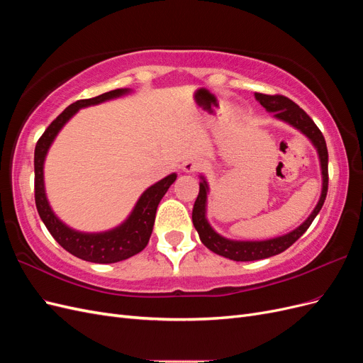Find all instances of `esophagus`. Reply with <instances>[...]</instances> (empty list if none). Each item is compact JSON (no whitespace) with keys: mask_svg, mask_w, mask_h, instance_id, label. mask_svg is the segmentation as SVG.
I'll use <instances>...</instances> for the list:
<instances>
[{"mask_svg":"<svg viewBox=\"0 0 363 363\" xmlns=\"http://www.w3.org/2000/svg\"><path fill=\"white\" fill-rule=\"evenodd\" d=\"M201 168H203V163L200 160H195V159H189L183 163V171L186 174H194L196 171H200Z\"/></svg>","mask_w":363,"mask_h":363,"instance_id":"esophagus-1","label":"esophagus"}]
</instances>
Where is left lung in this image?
I'll return each instance as SVG.
<instances>
[{"label":"left lung","mask_w":363,"mask_h":363,"mask_svg":"<svg viewBox=\"0 0 363 363\" xmlns=\"http://www.w3.org/2000/svg\"><path fill=\"white\" fill-rule=\"evenodd\" d=\"M255 98L260 103L262 107H265V111L271 113L274 118L283 121V123L289 124L295 130H298L307 139L311 140V144L316 150L318 159H320V167H321V195L320 200H318L316 206L311 215L306 218L298 227L294 228L292 232L276 236L271 239H263V240H238V239H230L223 235H219L216 230L207 221V195L211 188H208L207 179L201 174L200 175V192L196 196L194 211H192V223L201 242L216 255L227 257L230 260L236 262H251V260H260L267 259L271 256L280 255L286 248H289L296 239H298L315 219V216L320 213L321 207L325 201L327 188H328V152L325 139L323 133L315 125L311 116L307 115L303 108H300L289 98L283 95H265V94H255Z\"/></svg>","instance_id":"obj_1"}]
</instances>
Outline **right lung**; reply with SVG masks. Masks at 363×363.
I'll return each mask as SVG.
<instances>
[{
  "label": "right lung",
  "mask_w": 363,
  "mask_h": 363,
  "mask_svg": "<svg viewBox=\"0 0 363 363\" xmlns=\"http://www.w3.org/2000/svg\"><path fill=\"white\" fill-rule=\"evenodd\" d=\"M130 92L131 89L124 87V89H115L89 98V100H80L72 103L43 131V135L38 140L35 148V200L39 216L48 228L51 236L65 250L71 252L72 256L83 259L86 262L115 263L135 256L144 250L152 233L157 206L163 199V195L169 189V186L177 179V174L172 172L157 183L151 184L150 188L142 192L133 211L130 212L124 221L111 230H106V232H80V230H75L65 224L54 213L47 199L45 180H43V164H45V159L54 139L57 138L60 130L67 125L68 121L80 108L101 104L108 100H115V98L124 96Z\"/></svg>",
  "instance_id": "right-lung-1"
}]
</instances>
